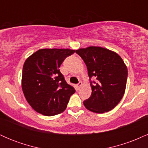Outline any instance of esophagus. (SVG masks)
<instances>
[{"mask_svg": "<svg viewBox=\"0 0 148 148\" xmlns=\"http://www.w3.org/2000/svg\"><path fill=\"white\" fill-rule=\"evenodd\" d=\"M81 86H82V82H81V81H79V84H77V88L79 89V88H81Z\"/></svg>", "mask_w": 148, "mask_h": 148, "instance_id": "1", "label": "esophagus"}]
</instances>
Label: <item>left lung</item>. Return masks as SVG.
<instances>
[{"label":"left lung","instance_id":"1","mask_svg":"<svg viewBox=\"0 0 148 148\" xmlns=\"http://www.w3.org/2000/svg\"><path fill=\"white\" fill-rule=\"evenodd\" d=\"M76 53L87 66L92 88L91 96L84 104L97 113L108 112L122 99L126 88L127 68L121 57L115 52L99 47L80 49ZM95 77L96 82L91 78Z\"/></svg>","mask_w":148,"mask_h":148}]
</instances>
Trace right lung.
<instances>
[{"label": "right lung", "mask_w": 148, "mask_h": 148, "mask_svg": "<svg viewBox=\"0 0 148 148\" xmlns=\"http://www.w3.org/2000/svg\"><path fill=\"white\" fill-rule=\"evenodd\" d=\"M74 52L69 49H42L25 61L22 90L27 101L37 113L52 116L67 108L76 90L67 84L59 67Z\"/></svg>", "instance_id": "add662e5"}]
</instances>
